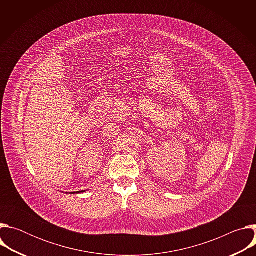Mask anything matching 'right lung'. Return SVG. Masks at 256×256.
<instances>
[{
	"instance_id": "1",
	"label": "right lung",
	"mask_w": 256,
	"mask_h": 256,
	"mask_svg": "<svg viewBox=\"0 0 256 256\" xmlns=\"http://www.w3.org/2000/svg\"><path fill=\"white\" fill-rule=\"evenodd\" d=\"M82 192H85V190H81V192H70V194H82Z\"/></svg>"
}]
</instances>
